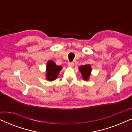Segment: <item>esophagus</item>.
<instances>
[{
  "label": "esophagus",
  "mask_w": 132,
  "mask_h": 132,
  "mask_svg": "<svg viewBox=\"0 0 132 132\" xmlns=\"http://www.w3.org/2000/svg\"><path fill=\"white\" fill-rule=\"evenodd\" d=\"M68 67H73L74 65V62H68Z\"/></svg>",
  "instance_id": "obj_1"
}]
</instances>
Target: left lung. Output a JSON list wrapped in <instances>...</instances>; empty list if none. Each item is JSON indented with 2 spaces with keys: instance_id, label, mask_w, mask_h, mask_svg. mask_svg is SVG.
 I'll use <instances>...</instances> for the list:
<instances>
[{
  "instance_id": "1",
  "label": "left lung",
  "mask_w": 132,
  "mask_h": 132,
  "mask_svg": "<svg viewBox=\"0 0 132 132\" xmlns=\"http://www.w3.org/2000/svg\"><path fill=\"white\" fill-rule=\"evenodd\" d=\"M79 70L80 73H82L83 79L86 81L89 80V76L91 75L92 71L91 66L90 65H85L79 67Z\"/></svg>"
}]
</instances>
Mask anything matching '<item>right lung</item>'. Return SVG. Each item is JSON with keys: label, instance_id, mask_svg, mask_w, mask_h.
<instances>
[{"label": "right lung", "instance_id": "add662e5", "mask_svg": "<svg viewBox=\"0 0 132 132\" xmlns=\"http://www.w3.org/2000/svg\"><path fill=\"white\" fill-rule=\"evenodd\" d=\"M62 67L57 66L53 61H48L46 66V79L48 81L55 80L58 76Z\"/></svg>", "mask_w": 132, "mask_h": 132}]
</instances>
